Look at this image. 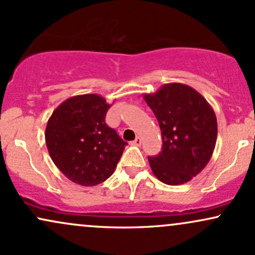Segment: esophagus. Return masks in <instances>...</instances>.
I'll return each instance as SVG.
<instances>
[{"label": "esophagus", "instance_id": "esophagus-1", "mask_svg": "<svg viewBox=\"0 0 255 255\" xmlns=\"http://www.w3.org/2000/svg\"><path fill=\"white\" fill-rule=\"evenodd\" d=\"M130 144H131V145H135V146H140V145H141V137L137 136L136 139L134 140V141L130 142Z\"/></svg>", "mask_w": 255, "mask_h": 255}]
</instances>
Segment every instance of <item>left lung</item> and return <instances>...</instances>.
Here are the masks:
<instances>
[{
    "label": "left lung",
    "instance_id": "1",
    "mask_svg": "<svg viewBox=\"0 0 255 255\" xmlns=\"http://www.w3.org/2000/svg\"><path fill=\"white\" fill-rule=\"evenodd\" d=\"M144 99L162 130V151L148 157L152 172L170 186L188 182L212 157L217 140L215 111L198 91L184 84H165Z\"/></svg>",
    "mask_w": 255,
    "mask_h": 255
}]
</instances>
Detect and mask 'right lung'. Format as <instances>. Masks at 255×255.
Returning a JSON list of instances; mask_svg holds the SVG:
<instances>
[{
	"label": "right lung",
	"instance_id": "add662e5",
	"mask_svg": "<svg viewBox=\"0 0 255 255\" xmlns=\"http://www.w3.org/2000/svg\"><path fill=\"white\" fill-rule=\"evenodd\" d=\"M110 107L99 95L74 96L58 105L49 119V154L72 182L96 186L115 171L127 142L105 124Z\"/></svg>",
	"mask_w": 255,
	"mask_h": 255
}]
</instances>
